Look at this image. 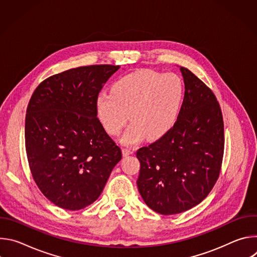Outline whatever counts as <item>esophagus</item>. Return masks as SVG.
<instances>
[{
  "instance_id": "34e87169",
  "label": "esophagus",
  "mask_w": 257,
  "mask_h": 257,
  "mask_svg": "<svg viewBox=\"0 0 257 257\" xmlns=\"http://www.w3.org/2000/svg\"><path fill=\"white\" fill-rule=\"evenodd\" d=\"M122 153H123V156L127 157V156H129V155L134 154V150H133V149H123Z\"/></svg>"
}]
</instances>
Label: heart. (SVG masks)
I'll use <instances>...</instances> for the list:
<instances>
[{"mask_svg": "<svg viewBox=\"0 0 257 257\" xmlns=\"http://www.w3.org/2000/svg\"><path fill=\"white\" fill-rule=\"evenodd\" d=\"M184 97V84L175 73L140 69L114 82L112 91L95 98V112L103 128L118 135L128 119L132 122L123 142L134 144L145 135L157 139L176 121Z\"/></svg>", "mask_w": 257, "mask_h": 257, "instance_id": "obj_1", "label": "heart"}]
</instances>
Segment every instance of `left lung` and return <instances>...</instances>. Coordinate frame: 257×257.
Masks as SVG:
<instances>
[{
	"mask_svg": "<svg viewBox=\"0 0 257 257\" xmlns=\"http://www.w3.org/2000/svg\"><path fill=\"white\" fill-rule=\"evenodd\" d=\"M180 70L185 95L177 121L136 153L139 193L149 207L165 215L200 203L218 179L224 157L223 114L214 93L190 70Z\"/></svg>",
	"mask_w": 257,
	"mask_h": 257,
	"instance_id": "obj_1",
	"label": "left lung"
}]
</instances>
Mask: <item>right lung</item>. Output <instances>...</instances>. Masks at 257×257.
Instances as JSON below:
<instances>
[{"label":"right lung","mask_w":257,"mask_h":257,"mask_svg":"<svg viewBox=\"0 0 257 257\" xmlns=\"http://www.w3.org/2000/svg\"><path fill=\"white\" fill-rule=\"evenodd\" d=\"M120 68L92 65L45 79L25 117L29 169L43 194L57 206L82 209L103 190L122 152L95 112V98Z\"/></svg>","instance_id":"right-lung-1"}]
</instances>
